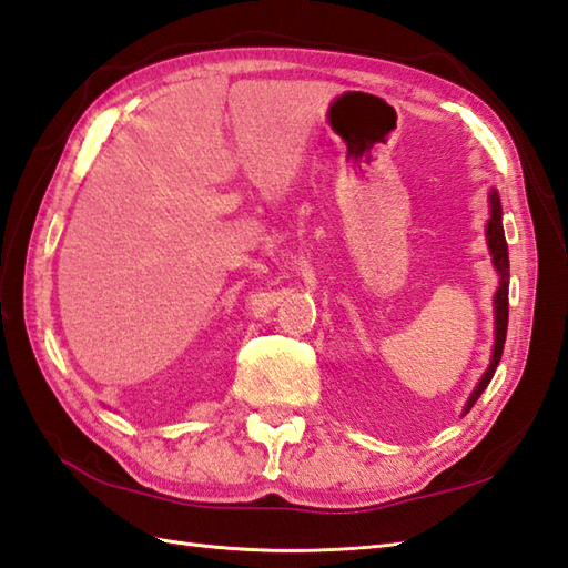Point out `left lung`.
I'll list each match as a JSON object with an SVG mask.
<instances>
[{
  "label": "left lung",
  "instance_id": "left-lung-1",
  "mask_svg": "<svg viewBox=\"0 0 568 568\" xmlns=\"http://www.w3.org/2000/svg\"><path fill=\"white\" fill-rule=\"evenodd\" d=\"M488 203H490V217L488 225H485V240H488V250L493 257V267L497 272V292L493 296V314H495V343H493V355H490V365L485 369L480 382L473 389V395L468 397L466 407H463V414H468L473 404L478 402V397L485 392V387L490 385V379L497 369V363L503 357L505 348V335H507V316H510V308H507V292H510V257H507V242H505V227H503V205H500V195H497L495 189L488 193Z\"/></svg>",
  "mask_w": 568,
  "mask_h": 568
}]
</instances>
